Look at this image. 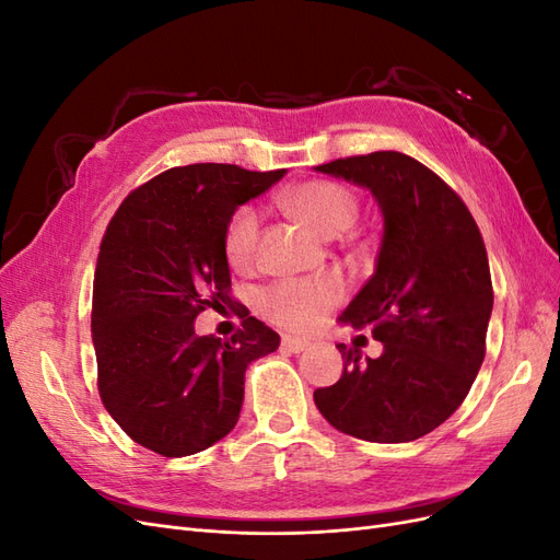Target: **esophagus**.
Wrapping results in <instances>:
<instances>
[{"label": "esophagus", "mask_w": 560, "mask_h": 560, "mask_svg": "<svg viewBox=\"0 0 560 560\" xmlns=\"http://www.w3.org/2000/svg\"><path fill=\"white\" fill-rule=\"evenodd\" d=\"M280 346L287 352H303L308 348V341H306V338H296V336H282Z\"/></svg>", "instance_id": "34e87169"}]
</instances>
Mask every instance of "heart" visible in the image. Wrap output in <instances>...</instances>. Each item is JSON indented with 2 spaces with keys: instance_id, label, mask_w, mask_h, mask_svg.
<instances>
[{
  "instance_id": "heart-1",
  "label": "heart",
  "mask_w": 560,
  "mask_h": 560,
  "mask_svg": "<svg viewBox=\"0 0 560 560\" xmlns=\"http://www.w3.org/2000/svg\"><path fill=\"white\" fill-rule=\"evenodd\" d=\"M284 206L299 219L325 235L346 231L360 210V200L350 186L334 179L303 182L284 194ZM261 217L257 208L238 206L224 224L222 245L233 268H247L257 254ZM341 299V282L336 278L280 280L259 296L261 313L280 327L308 331L319 325L331 303Z\"/></svg>"
}]
</instances>
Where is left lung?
Instances as JSON below:
<instances>
[{"label":"left lung","instance_id":"left-lung-1","mask_svg":"<svg viewBox=\"0 0 560 560\" xmlns=\"http://www.w3.org/2000/svg\"><path fill=\"white\" fill-rule=\"evenodd\" d=\"M315 171L364 186L383 212L374 276L338 317L369 325L383 354L362 362L360 348L338 343L343 374L315 389V406L364 442H413L453 416L481 369L493 311L483 238L463 198L399 151Z\"/></svg>","mask_w":560,"mask_h":560}]
</instances>
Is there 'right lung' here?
<instances>
[{
	"label": "right lung",
	"instance_id": "right-lung-1",
	"mask_svg": "<svg viewBox=\"0 0 560 560\" xmlns=\"http://www.w3.org/2000/svg\"><path fill=\"white\" fill-rule=\"evenodd\" d=\"M282 177L226 163L173 167L112 217L93 280L97 389L140 446L184 457L217 444L238 422L247 364L278 350L280 336L254 317L229 341L198 336L194 319L233 303L226 219Z\"/></svg>",
	"mask_w": 560,
	"mask_h": 560
}]
</instances>
